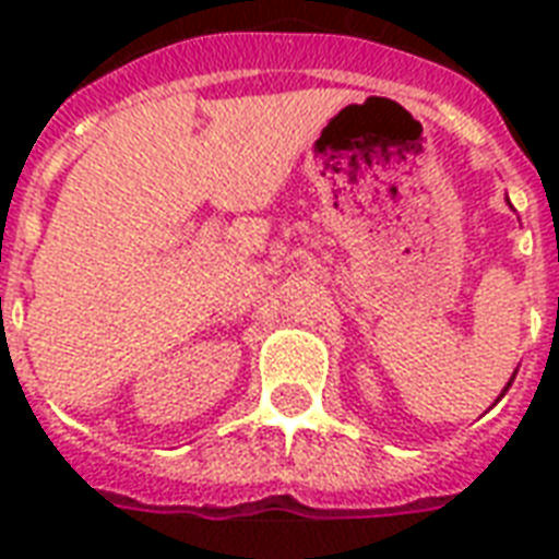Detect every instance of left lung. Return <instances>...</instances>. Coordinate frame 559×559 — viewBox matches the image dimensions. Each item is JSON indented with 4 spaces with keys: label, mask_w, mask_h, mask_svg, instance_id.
I'll return each mask as SVG.
<instances>
[{
    "label": "left lung",
    "mask_w": 559,
    "mask_h": 559,
    "mask_svg": "<svg viewBox=\"0 0 559 559\" xmlns=\"http://www.w3.org/2000/svg\"><path fill=\"white\" fill-rule=\"evenodd\" d=\"M513 377H516V373H513ZM513 377H511V382H513ZM511 382H508V385H504V391H508V389H511ZM504 391H502V394H504Z\"/></svg>",
    "instance_id": "obj_1"
}]
</instances>
